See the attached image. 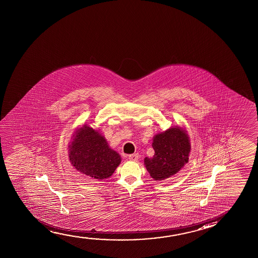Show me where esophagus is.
I'll list each match as a JSON object with an SVG mask.
<instances>
[{"mask_svg": "<svg viewBox=\"0 0 258 258\" xmlns=\"http://www.w3.org/2000/svg\"><path fill=\"white\" fill-rule=\"evenodd\" d=\"M128 159H130L131 161H138V160H139V153H134V154L128 155Z\"/></svg>", "mask_w": 258, "mask_h": 258, "instance_id": "obj_1", "label": "esophagus"}]
</instances>
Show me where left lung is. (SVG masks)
Returning a JSON list of instances; mask_svg holds the SVG:
<instances>
[{"label": "left lung", "mask_w": 258, "mask_h": 258, "mask_svg": "<svg viewBox=\"0 0 258 258\" xmlns=\"http://www.w3.org/2000/svg\"><path fill=\"white\" fill-rule=\"evenodd\" d=\"M154 155L145 158L144 163L150 176L161 181L174 176L189 161L190 139L184 127H170L153 137Z\"/></svg>", "instance_id": "1"}]
</instances>
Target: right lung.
<instances>
[{
  "mask_svg": "<svg viewBox=\"0 0 258 258\" xmlns=\"http://www.w3.org/2000/svg\"><path fill=\"white\" fill-rule=\"evenodd\" d=\"M68 156L72 166L80 173L97 180L112 176L121 161L120 155L109 146L99 131L87 124L74 132Z\"/></svg>",
  "mask_w": 258,
  "mask_h": 258,
  "instance_id": "1",
  "label": "right lung"
}]
</instances>
